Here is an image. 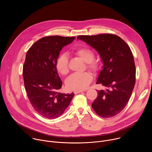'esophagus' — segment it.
Listing matches in <instances>:
<instances>
[{
	"label": "esophagus",
	"mask_w": 152,
	"mask_h": 152,
	"mask_svg": "<svg viewBox=\"0 0 152 152\" xmlns=\"http://www.w3.org/2000/svg\"><path fill=\"white\" fill-rule=\"evenodd\" d=\"M83 91H83V90H77V91H74V93H75V94H78V93H82V92H83Z\"/></svg>",
	"instance_id": "esophagus-1"
}]
</instances>
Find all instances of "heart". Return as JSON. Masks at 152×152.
<instances>
[{
	"label": "heart",
	"mask_w": 152,
	"mask_h": 152,
	"mask_svg": "<svg viewBox=\"0 0 152 152\" xmlns=\"http://www.w3.org/2000/svg\"><path fill=\"white\" fill-rule=\"evenodd\" d=\"M75 53L87 64V68L94 73L99 70V64L94 61V53L88 48H79L75 50ZM56 68L61 75H67L69 72V59L66 54L60 55L56 61ZM93 80L91 73L86 72L72 75L66 81L67 88L70 90H82L85 89Z\"/></svg>",
	"instance_id": "1"
}]
</instances>
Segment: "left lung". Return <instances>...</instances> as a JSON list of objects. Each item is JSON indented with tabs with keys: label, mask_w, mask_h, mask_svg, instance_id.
<instances>
[{
	"label": "left lung",
	"mask_w": 152,
	"mask_h": 152,
	"mask_svg": "<svg viewBox=\"0 0 152 152\" xmlns=\"http://www.w3.org/2000/svg\"><path fill=\"white\" fill-rule=\"evenodd\" d=\"M77 38L100 55L103 67L96 83L110 88L97 91L92 107L100 117H113L124 109L134 88L136 69L132 51L123 39L114 34L79 35Z\"/></svg>",
	"instance_id": "1"
}]
</instances>
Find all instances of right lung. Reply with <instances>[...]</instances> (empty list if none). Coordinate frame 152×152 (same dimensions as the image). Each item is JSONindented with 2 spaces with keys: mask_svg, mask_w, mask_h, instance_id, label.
Segmentation results:
<instances>
[{
  "mask_svg": "<svg viewBox=\"0 0 152 152\" xmlns=\"http://www.w3.org/2000/svg\"><path fill=\"white\" fill-rule=\"evenodd\" d=\"M75 37L59 35L43 37L29 48L23 67L24 85L34 109L41 116L55 118L61 115L75 94L59 93L62 82L58 74L56 61L64 46Z\"/></svg>",
  "mask_w": 152,
  "mask_h": 152,
  "instance_id": "1",
  "label": "right lung"
}]
</instances>
